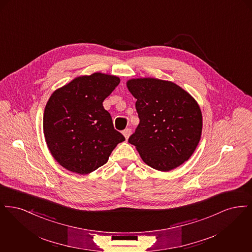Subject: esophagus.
I'll return each mask as SVG.
<instances>
[{"instance_id": "34e87169", "label": "esophagus", "mask_w": 252, "mask_h": 252, "mask_svg": "<svg viewBox=\"0 0 252 252\" xmlns=\"http://www.w3.org/2000/svg\"><path fill=\"white\" fill-rule=\"evenodd\" d=\"M123 134H124L125 138L127 140V139L129 138L130 134H131V129H130V128H126V129L123 131Z\"/></svg>"}]
</instances>
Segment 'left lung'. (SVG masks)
Here are the masks:
<instances>
[{"label": "left lung", "mask_w": 252, "mask_h": 252, "mask_svg": "<svg viewBox=\"0 0 252 252\" xmlns=\"http://www.w3.org/2000/svg\"><path fill=\"white\" fill-rule=\"evenodd\" d=\"M140 119L128 143L144 162L166 172L188 160L199 143L202 114L195 100L178 85L155 78L127 81Z\"/></svg>", "instance_id": "8db88e82"}]
</instances>
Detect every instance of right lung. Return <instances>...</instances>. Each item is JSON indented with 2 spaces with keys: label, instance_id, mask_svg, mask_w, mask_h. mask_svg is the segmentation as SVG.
I'll return each mask as SVG.
<instances>
[{
  "label": "right lung",
  "instance_id": "1",
  "mask_svg": "<svg viewBox=\"0 0 252 252\" xmlns=\"http://www.w3.org/2000/svg\"><path fill=\"white\" fill-rule=\"evenodd\" d=\"M119 83L117 76L95 72L73 79L51 95L43 132L52 156L61 166L89 174L104 165L116 145L126 140L103 107Z\"/></svg>",
  "mask_w": 252,
  "mask_h": 252
}]
</instances>
